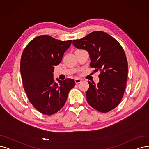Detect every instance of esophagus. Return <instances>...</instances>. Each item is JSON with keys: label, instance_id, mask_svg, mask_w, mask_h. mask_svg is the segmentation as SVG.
Here are the masks:
<instances>
[{"label": "esophagus", "instance_id": "obj_1", "mask_svg": "<svg viewBox=\"0 0 149 149\" xmlns=\"http://www.w3.org/2000/svg\"><path fill=\"white\" fill-rule=\"evenodd\" d=\"M74 81H75L76 84H79L80 82H82V80L81 79H79V78H76L74 79Z\"/></svg>", "mask_w": 149, "mask_h": 149}]
</instances>
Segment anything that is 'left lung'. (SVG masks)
<instances>
[{
    "label": "left lung",
    "mask_w": 149,
    "mask_h": 149,
    "mask_svg": "<svg viewBox=\"0 0 149 149\" xmlns=\"http://www.w3.org/2000/svg\"><path fill=\"white\" fill-rule=\"evenodd\" d=\"M76 48L87 51L91 67L100 71L97 84L88 81V103L101 112H108L121 102L126 87L128 62L123 49L111 35L95 31L79 40H73Z\"/></svg>",
    "instance_id": "8db88e82"
}]
</instances>
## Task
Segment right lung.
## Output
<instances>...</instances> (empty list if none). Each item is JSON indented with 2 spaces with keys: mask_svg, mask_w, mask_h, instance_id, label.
<instances>
[{
  "mask_svg": "<svg viewBox=\"0 0 149 149\" xmlns=\"http://www.w3.org/2000/svg\"><path fill=\"white\" fill-rule=\"evenodd\" d=\"M72 40L61 41L49 35L33 39L24 49L20 70L23 87L34 108L41 114L52 115L64 106L71 88L73 79L54 81V67L62 61Z\"/></svg>",
  "mask_w": 149,
  "mask_h": 149,
  "instance_id": "obj_1",
  "label": "right lung"
}]
</instances>
